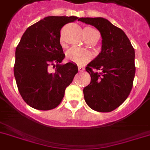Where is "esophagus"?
<instances>
[{
	"label": "esophagus",
	"mask_w": 150,
	"mask_h": 150,
	"mask_svg": "<svg viewBox=\"0 0 150 150\" xmlns=\"http://www.w3.org/2000/svg\"><path fill=\"white\" fill-rule=\"evenodd\" d=\"M78 69H79V72H82V71H83L85 70V68H83V67H81V66H79V67H78Z\"/></svg>",
	"instance_id": "obj_1"
}]
</instances>
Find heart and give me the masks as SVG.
Here are the masks:
<instances>
[{"label":"heart","mask_w":150,"mask_h":150,"mask_svg":"<svg viewBox=\"0 0 150 150\" xmlns=\"http://www.w3.org/2000/svg\"><path fill=\"white\" fill-rule=\"evenodd\" d=\"M84 33L86 36L89 37L95 33H97V31L92 28H86L84 29ZM66 57L68 61H71L73 63L82 64L86 63L87 61H89L91 59V54L89 50H87L85 48L73 47L67 51Z\"/></svg>","instance_id":"obj_1"}]
</instances>
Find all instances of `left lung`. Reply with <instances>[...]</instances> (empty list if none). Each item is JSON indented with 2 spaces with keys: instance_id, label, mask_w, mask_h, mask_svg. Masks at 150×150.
Here are the masks:
<instances>
[{
  "instance_id": "1",
  "label": "left lung",
  "mask_w": 150,
  "mask_h": 150,
  "mask_svg": "<svg viewBox=\"0 0 150 150\" xmlns=\"http://www.w3.org/2000/svg\"><path fill=\"white\" fill-rule=\"evenodd\" d=\"M79 21L98 29L101 52L87 64L91 82L83 89L91 109L110 112L128 98L135 78V50L122 29L103 18H80Z\"/></svg>"
}]
</instances>
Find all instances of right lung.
<instances>
[{
    "instance_id": "right-lung-1",
    "label": "right lung",
    "mask_w": 150,
    "mask_h": 150,
    "mask_svg": "<svg viewBox=\"0 0 150 150\" xmlns=\"http://www.w3.org/2000/svg\"><path fill=\"white\" fill-rule=\"evenodd\" d=\"M77 19L76 16H48L22 35L15 50L14 75L22 99L33 108L48 110L57 107L78 73L77 64H61L65 55L60 43L61 28ZM54 63L51 73L48 67Z\"/></svg>"
}]
</instances>
